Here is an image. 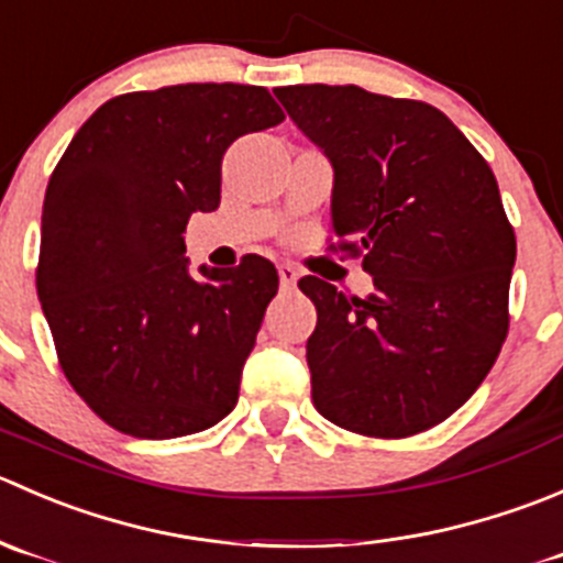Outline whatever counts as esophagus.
Here are the masks:
<instances>
[{"mask_svg":"<svg viewBox=\"0 0 563 563\" xmlns=\"http://www.w3.org/2000/svg\"><path fill=\"white\" fill-rule=\"evenodd\" d=\"M298 268L289 263H282L279 265V282H282V289H292L295 284H298Z\"/></svg>","mask_w":563,"mask_h":563,"instance_id":"1","label":"esophagus"}]
</instances>
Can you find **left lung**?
Wrapping results in <instances>:
<instances>
[{
  "label": "left lung",
  "mask_w": 563,
  "mask_h": 563,
  "mask_svg": "<svg viewBox=\"0 0 563 563\" xmlns=\"http://www.w3.org/2000/svg\"><path fill=\"white\" fill-rule=\"evenodd\" d=\"M274 92L331 158L333 235L375 282L366 298L298 282L317 309L314 408L369 438L430 430L468 402L509 331L517 241L493 169L424 100L355 85Z\"/></svg>",
  "instance_id": "1"
}]
</instances>
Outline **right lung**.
<instances>
[{
    "label": "right lung",
    "instance_id": "1",
    "mask_svg": "<svg viewBox=\"0 0 563 563\" xmlns=\"http://www.w3.org/2000/svg\"><path fill=\"white\" fill-rule=\"evenodd\" d=\"M265 87L175 85L106 100L43 202L37 298L59 366L114 430L166 441L219 424L279 289L274 265L188 274L191 213L221 202L235 139L279 125Z\"/></svg>",
    "mask_w": 563,
    "mask_h": 563
}]
</instances>
